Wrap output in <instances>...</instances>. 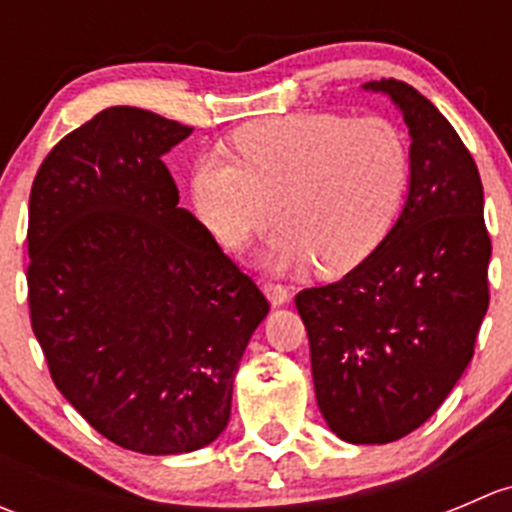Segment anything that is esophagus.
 <instances>
[{"mask_svg": "<svg viewBox=\"0 0 512 512\" xmlns=\"http://www.w3.org/2000/svg\"><path fill=\"white\" fill-rule=\"evenodd\" d=\"M262 292H265V297L270 299L272 307H282V304L289 302V289L282 285H272V282H267V285L262 287Z\"/></svg>", "mask_w": 512, "mask_h": 512, "instance_id": "esophagus-1", "label": "esophagus"}]
</instances>
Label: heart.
<instances>
[{
    "label": "heart",
    "mask_w": 512,
    "mask_h": 512,
    "mask_svg": "<svg viewBox=\"0 0 512 512\" xmlns=\"http://www.w3.org/2000/svg\"><path fill=\"white\" fill-rule=\"evenodd\" d=\"M232 143L237 158L195 160L193 210L230 250L280 220L260 252L272 272L354 270L389 235L409 190V141L389 118L289 113L240 128Z\"/></svg>",
    "instance_id": "heart-1"
}]
</instances>
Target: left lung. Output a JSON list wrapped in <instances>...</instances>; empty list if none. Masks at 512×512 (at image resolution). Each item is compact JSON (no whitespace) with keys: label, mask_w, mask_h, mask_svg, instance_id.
Segmentation results:
<instances>
[{"label":"left lung","mask_w":512,"mask_h":512,"mask_svg":"<svg viewBox=\"0 0 512 512\" xmlns=\"http://www.w3.org/2000/svg\"><path fill=\"white\" fill-rule=\"evenodd\" d=\"M411 136L404 208L364 262L294 297L327 426L347 443H391L436 414L473 359L488 312L490 237L471 153L414 86L369 81Z\"/></svg>","instance_id":"left-lung-1"}]
</instances>
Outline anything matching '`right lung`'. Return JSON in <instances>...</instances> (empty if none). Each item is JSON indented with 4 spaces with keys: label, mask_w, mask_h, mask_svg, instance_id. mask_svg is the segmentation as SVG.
<instances>
[{
    "label": "right lung",
    "mask_w": 512,
    "mask_h": 512,
    "mask_svg": "<svg viewBox=\"0 0 512 512\" xmlns=\"http://www.w3.org/2000/svg\"><path fill=\"white\" fill-rule=\"evenodd\" d=\"M193 133L111 106L59 141L29 195V309L51 379L101 436L146 456L213 443L270 312L163 156Z\"/></svg>",
    "instance_id": "add662e5"
}]
</instances>
